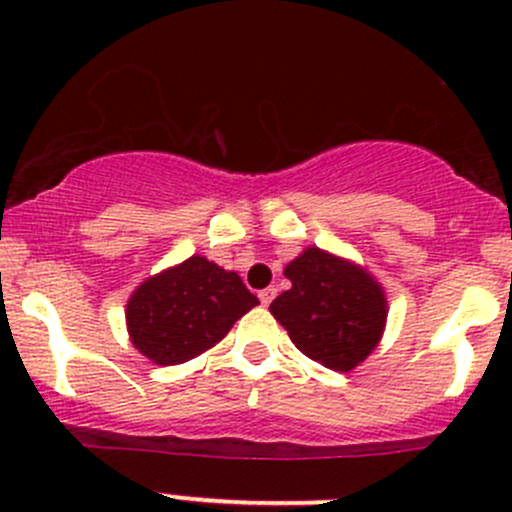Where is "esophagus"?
I'll return each instance as SVG.
<instances>
[{
  "mask_svg": "<svg viewBox=\"0 0 512 512\" xmlns=\"http://www.w3.org/2000/svg\"><path fill=\"white\" fill-rule=\"evenodd\" d=\"M275 294H277V289H275V287H267V289H262V292L257 294V297H260V302L265 304V307H267V304H270L272 299H275Z\"/></svg>",
  "mask_w": 512,
  "mask_h": 512,
  "instance_id": "esophagus-1",
  "label": "esophagus"
}]
</instances>
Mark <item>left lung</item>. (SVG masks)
Listing matches in <instances>:
<instances>
[{"label": "left lung", "mask_w": 512, "mask_h": 512, "mask_svg": "<svg viewBox=\"0 0 512 512\" xmlns=\"http://www.w3.org/2000/svg\"><path fill=\"white\" fill-rule=\"evenodd\" d=\"M292 289L270 304L289 339L309 359L334 371L354 369L381 339L386 299L359 267L309 247L285 270Z\"/></svg>", "instance_id": "left-lung-1"}]
</instances>
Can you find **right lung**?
Wrapping results in <instances>:
<instances>
[{"instance_id":"right-lung-1","label":"right lung","mask_w":512,"mask_h":512,"mask_svg":"<svg viewBox=\"0 0 512 512\" xmlns=\"http://www.w3.org/2000/svg\"><path fill=\"white\" fill-rule=\"evenodd\" d=\"M255 304L235 272L195 255L143 282L128 302L126 322L141 354L173 366L215 347Z\"/></svg>"}]
</instances>
